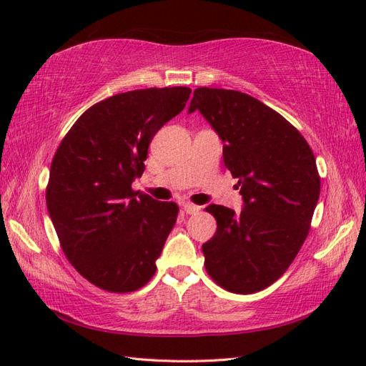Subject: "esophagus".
<instances>
[{
  "label": "esophagus",
  "instance_id": "esophagus-1",
  "mask_svg": "<svg viewBox=\"0 0 366 366\" xmlns=\"http://www.w3.org/2000/svg\"><path fill=\"white\" fill-rule=\"evenodd\" d=\"M182 209H184V212L189 214V215H193V214H198L199 212V206H195V204H192V203H184Z\"/></svg>",
  "mask_w": 366,
  "mask_h": 366
}]
</instances>
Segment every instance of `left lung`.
Returning a JSON list of instances; mask_svg holds the SVG:
<instances>
[{
	"mask_svg": "<svg viewBox=\"0 0 366 366\" xmlns=\"http://www.w3.org/2000/svg\"><path fill=\"white\" fill-rule=\"evenodd\" d=\"M198 110L223 142L244 209L209 204L217 231L203 244L207 274L227 291L253 294L282 277L305 242L320 199L316 159L282 114L244 92L197 88Z\"/></svg>",
	"mask_w": 366,
	"mask_h": 366,
	"instance_id": "8db88e82",
	"label": "left lung"
}]
</instances>
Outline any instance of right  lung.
<instances>
[{
  "label": "right lung",
  "instance_id": "1",
  "mask_svg": "<svg viewBox=\"0 0 366 366\" xmlns=\"http://www.w3.org/2000/svg\"><path fill=\"white\" fill-rule=\"evenodd\" d=\"M190 88L137 89L84 112L54 154L46 207L79 274L108 292H132L155 274L176 203L132 190L154 135L184 110Z\"/></svg>",
  "mask_w": 366,
  "mask_h": 366
}]
</instances>
